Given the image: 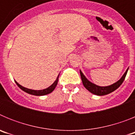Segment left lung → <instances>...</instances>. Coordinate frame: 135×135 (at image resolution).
<instances>
[{
  "mask_svg": "<svg viewBox=\"0 0 135 135\" xmlns=\"http://www.w3.org/2000/svg\"><path fill=\"white\" fill-rule=\"evenodd\" d=\"M128 68L126 70L125 73L124 74L123 76H122V78L118 81H117L116 82L114 83L113 84L108 86H99L96 85V84L92 83L91 82H90L89 80L87 79L85 76L81 71V70H80V73L81 79H82L83 85H84L86 89L89 91H90L91 93L95 94L96 95H99V96H102V95H105L111 93L115 90H116L122 84V82L124 80L126 74L128 72Z\"/></svg>",
  "mask_w": 135,
  "mask_h": 135,
  "instance_id": "8db88e82",
  "label": "left lung"
}]
</instances>
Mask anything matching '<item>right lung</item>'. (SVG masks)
Instances as JSON below:
<instances>
[{
	"mask_svg": "<svg viewBox=\"0 0 135 135\" xmlns=\"http://www.w3.org/2000/svg\"><path fill=\"white\" fill-rule=\"evenodd\" d=\"M59 76V74L58 75V76H57L56 80L55 81V82H53V84H51L49 87H48V88H46V89H43V90H32V89H27V88H25V87L22 86L20 85L19 83H17L16 81H15V83H16L17 85L18 86L21 90L25 91L26 93H27L30 94V95H36V96H42V95H47V94L51 93V92H53V90H54V89H55L56 86H57V83H58Z\"/></svg>",
	"mask_w": 135,
	"mask_h": 135,
	"instance_id": "add662e5",
	"label": "right lung"
}]
</instances>
